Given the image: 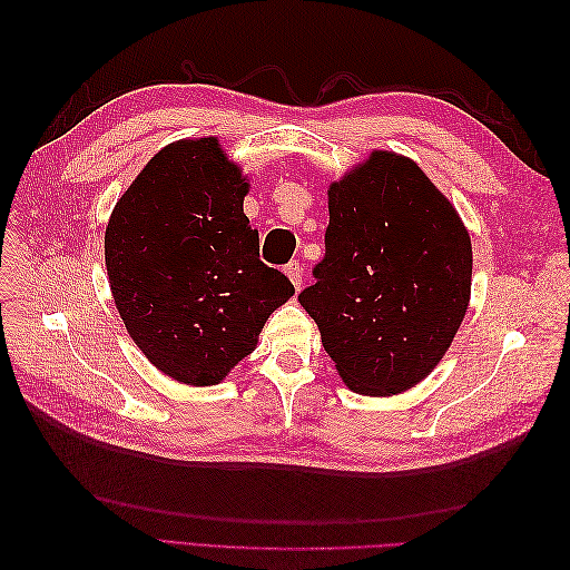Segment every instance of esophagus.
<instances>
[{"label":"esophagus","instance_id":"esophagus-1","mask_svg":"<svg viewBox=\"0 0 570 570\" xmlns=\"http://www.w3.org/2000/svg\"><path fill=\"white\" fill-rule=\"evenodd\" d=\"M285 273H287V278L292 281V285L299 289L302 287V266H299V262H289L285 266Z\"/></svg>","mask_w":570,"mask_h":570}]
</instances>
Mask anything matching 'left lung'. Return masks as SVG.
<instances>
[{
  "instance_id": "1",
  "label": "left lung",
  "mask_w": 570,
  "mask_h": 570,
  "mask_svg": "<svg viewBox=\"0 0 570 570\" xmlns=\"http://www.w3.org/2000/svg\"><path fill=\"white\" fill-rule=\"evenodd\" d=\"M314 285L299 292L350 390L385 396L433 371L471 297L469 230L423 170L373 151L327 189Z\"/></svg>"
}]
</instances>
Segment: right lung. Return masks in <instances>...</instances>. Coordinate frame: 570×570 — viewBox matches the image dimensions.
I'll list each match as a JSON object with an SVG mask.
<instances>
[{
    "instance_id": "add662e5",
    "label": "right lung",
    "mask_w": 570,
    "mask_h": 570,
    "mask_svg": "<svg viewBox=\"0 0 570 570\" xmlns=\"http://www.w3.org/2000/svg\"><path fill=\"white\" fill-rule=\"evenodd\" d=\"M247 183L216 137L154 154L114 206L107 273L142 354L185 385H216L254 352L266 318L295 295L258 258Z\"/></svg>"
}]
</instances>
